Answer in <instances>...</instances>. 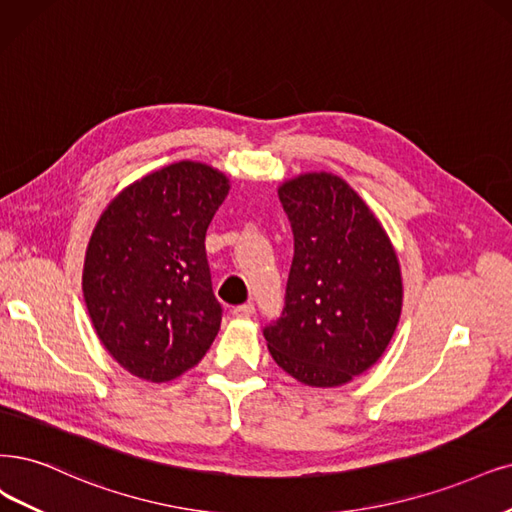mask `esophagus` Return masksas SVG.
I'll use <instances>...</instances> for the list:
<instances>
[{"label": "esophagus", "instance_id": "34e87169", "mask_svg": "<svg viewBox=\"0 0 512 512\" xmlns=\"http://www.w3.org/2000/svg\"><path fill=\"white\" fill-rule=\"evenodd\" d=\"M232 314H234V318H238V320H246V318H251V316L255 314V306H253V304L236 306V308L232 310Z\"/></svg>", "mask_w": 512, "mask_h": 512}]
</instances>
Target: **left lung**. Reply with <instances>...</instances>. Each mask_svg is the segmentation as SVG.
Masks as SVG:
<instances>
[{
    "label": "left lung",
    "instance_id": "1",
    "mask_svg": "<svg viewBox=\"0 0 512 512\" xmlns=\"http://www.w3.org/2000/svg\"><path fill=\"white\" fill-rule=\"evenodd\" d=\"M295 255L285 310L263 329L276 365L312 388L352 382L386 352L403 308L390 236L369 204L333 173L282 181Z\"/></svg>",
    "mask_w": 512,
    "mask_h": 512
}]
</instances>
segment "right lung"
I'll return each instance as SVG.
<instances>
[{
    "label": "right lung",
    "instance_id": "add662e5",
    "mask_svg": "<svg viewBox=\"0 0 512 512\" xmlns=\"http://www.w3.org/2000/svg\"><path fill=\"white\" fill-rule=\"evenodd\" d=\"M230 179L181 160L126 185L86 246L82 291L101 344L141 380L196 367L221 327L204 238Z\"/></svg>",
    "mask_w": 512,
    "mask_h": 512
}]
</instances>
